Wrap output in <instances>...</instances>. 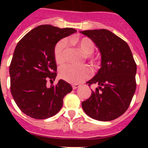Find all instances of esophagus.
I'll list each match as a JSON object with an SVG mask.
<instances>
[{
  "label": "esophagus",
  "instance_id": "obj_1",
  "mask_svg": "<svg viewBox=\"0 0 148 148\" xmlns=\"http://www.w3.org/2000/svg\"><path fill=\"white\" fill-rule=\"evenodd\" d=\"M72 87H73V90H75V89L78 88V87H80V84H73Z\"/></svg>",
  "mask_w": 148,
  "mask_h": 148
}]
</instances>
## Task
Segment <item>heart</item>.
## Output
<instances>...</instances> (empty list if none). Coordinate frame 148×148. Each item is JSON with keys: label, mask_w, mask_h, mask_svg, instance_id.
<instances>
[{"label": "heart", "mask_w": 148, "mask_h": 148, "mask_svg": "<svg viewBox=\"0 0 148 148\" xmlns=\"http://www.w3.org/2000/svg\"><path fill=\"white\" fill-rule=\"evenodd\" d=\"M73 44L76 46L78 49L84 54L85 58L90 60L92 66H97L99 64V60L97 58H93L91 55L95 50V44L89 38H75L71 40ZM67 54V43L66 40H60L56 44L54 49V56L56 63L61 64L66 61ZM90 75V69L85 65L74 66L67 64L62 66L59 70V76L63 80L72 84H78L84 82L89 78Z\"/></svg>", "instance_id": "obj_1"}]
</instances>
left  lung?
<instances>
[{
  "label": "left lung",
  "instance_id": "obj_1",
  "mask_svg": "<svg viewBox=\"0 0 148 148\" xmlns=\"http://www.w3.org/2000/svg\"><path fill=\"white\" fill-rule=\"evenodd\" d=\"M93 41L101 54V67L87 82L98 87L82 103L90 118L102 121L116 119L129 108L135 93L136 64L128 44L108 29L80 31Z\"/></svg>",
  "mask_w": 148,
  "mask_h": 148
}]
</instances>
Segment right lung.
Returning <instances> with one entry per match:
<instances>
[{
    "label": "right lung",
    "instance_id": "right-lung-1",
    "mask_svg": "<svg viewBox=\"0 0 148 148\" xmlns=\"http://www.w3.org/2000/svg\"><path fill=\"white\" fill-rule=\"evenodd\" d=\"M75 32L73 28L40 25L17 44L10 66V89L18 107L27 116L36 119L55 116L62 108L64 97L73 90L62 79L50 87L47 82L53 83L57 75L56 44Z\"/></svg>",
    "mask_w": 148,
    "mask_h": 148
}]
</instances>
